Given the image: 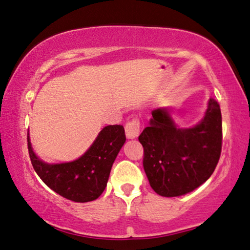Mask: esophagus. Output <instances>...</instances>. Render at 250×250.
<instances>
[{
    "label": "esophagus",
    "mask_w": 250,
    "mask_h": 250,
    "mask_svg": "<svg viewBox=\"0 0 250 250\" xmlns=\"http://www.w3.org/2000/svg\"><path fill=\"white\" fill-rule=\"evenodd\" d=\"M125 135L128 139H135L140 133V121L137 118H133L125 124Z\"/></svg>",
    "instance_id": "obj_1"
}]
</instances>
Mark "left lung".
Returning <instances> with one entry per match:
<instances>
[{"label": "left lung", "mask_w": 250, "mask_h": 250, "mask_svg": "<svg viewBox=\"0 0 250 250\" xmlns=\"http://www.w3.org/2000/svg\"><path fill=\"white\" fill-rule=\"evenodd\" d=\"M222 113L215 99L193 128H179L167 108L152 111L139 141L145 150L143 167L151 188L174 197L195 189L209 179L222 152Z\"/></svg>", "instance_id": "1"}]
</instances>
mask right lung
Instances as JSON below:
<instances>
[{
	"label": "right lung",
	"instance_id": "obj_1",
	"mask_svg": "<svg viewBox=\"0 0 250 250\" xmlns=\"http://www.w3.org/2000/svg\"><path fill=\"white\" fill-rule=\"evenodd\" d=\"M32 166L42 181L67 200L86 203L95 201L104 191L118 153L125 142L124 126L107 125L79 159L68 163L48 164L37 158L27 135Z\"/></svg>",
	"mask_w": 250,
	"mask_h": 250
}]
</instances>
